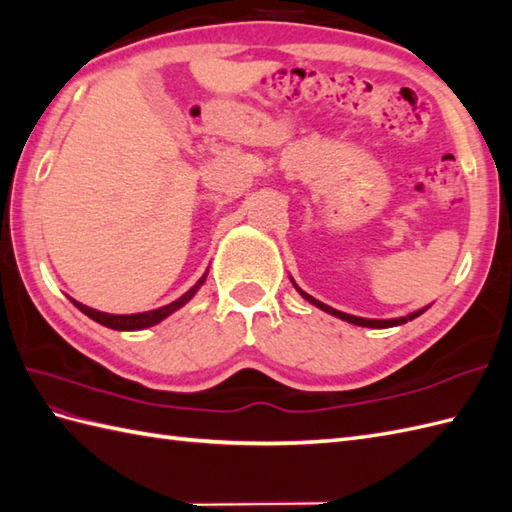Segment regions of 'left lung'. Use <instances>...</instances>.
I'll use <instances>...</instances> for the list:
<instances>
[{
  "instance_id": "left-lung-1",
  "label": "left lung",
  "mask_w": 512,
  "mask_h": 512,
  "mask_svg": "<svg viewBox=\"0 0 512 512\" xmlns=\"http://www.w3.org/2000/svg\"><path fill=\"white\" fill-rule=\"evenodd\" d=\"M294 288L301 292V296L303 299H307L310 303H314L316 307H320V310L323 312H327V314H334V316H338V318H342V320H347V323H353V325H360V327H395V325H403V323H408V320H412V318H417V316H421L423 314V310L421 312H414V314H410V316H403V318H392V320H371V318H358V316H351V314H342V312H338V310H334V307H329V305H325V303H320V301H316L314 296H310L307 292H303L299 285L294 283Z\"/></svg>"
}]
</instances>
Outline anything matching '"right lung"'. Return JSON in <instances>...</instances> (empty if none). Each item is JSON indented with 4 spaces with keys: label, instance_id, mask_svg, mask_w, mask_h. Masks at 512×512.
Returning a JSON list of instances; mask_svg holds the SVG:
<instances>
[{
    "label": "right lung",
    "instance_id": "right-lung-1",
    "mask_svg": "<svg viewBox=\"0 0 512 512\" xmlns=\"http://www.w3.org/2000/svg\"><path fill=\"white\" fill-rule=\"evenodd\" d=\"M209 272V270H207ZM207 272L205 275H202L198 281H196V285L194 288H189L181 299H176L174 303H170V305H163V307H159V310H152V312H141V314H124V316H117V314H106V312H98V310H91V307H87V305H82V303H78V301H74L71 299V303H74L78 310L82 312V314H87L91 320H95V323H100V325H104V327H109V329H120V331H135V329H146V327H152V325H157V323H161V320L165 318V316H170L172 312H176L178 307H183L189 299H192V296L198 292V288L202 283H205V279H207Z\"/></svg>",
    "mask_w": 512,
    "mask_h": 512
}]
</instances>
